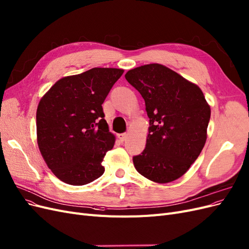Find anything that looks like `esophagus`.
Here are the masks:
<instances>
[{
	"instance_id": "34e87169",
	"label": "esophagus",
	"mask_w": 249,
	"mask_h": 249,
	"mask_svg": "<svg viewBox=\"0 0 249 249\" xmlns=\"http://www.w3.org/2000/svg\"><path fill=\"white\" fill-rule=\"evenodd\" d=\"M117 137L120 141H125L127 138V134L126 133H122V134H118Z\"/></svg>"
}]
</instances>
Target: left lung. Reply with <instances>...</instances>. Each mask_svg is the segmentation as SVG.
<instances>
[{"label":"left lung","mask_w":249,"mask_h":249,"mask_svg":"<svg viewBox=\"0 0 249 249\" xmlns=\"http://www.w3.org/2000/svg\"><path fill=\"white\" fill-rule=\"evenodd\" d=\"M124 77L142 95L149 118L146 145L133 158L134 166L155 183L173 182L206 144L210 105L196 84L162 64L141 65Z\"/></svg>","instance_id":"8db88e82"}]
</instances>
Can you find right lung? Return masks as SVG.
<instances>
[{"mask_svg": "<svg viewBox=\"0 0 249 249\" xmlns=\"http://www.w3.org/2000/svg\"><path fill=\"white\" fill-rule=\"evenodd\" d=\"M124 70L94 67L63 77L46 92L36 112L37 144L44 162L62 182L82 186L105 171L104 157L115 136L102 105Z\"/></svg>", "mask_w": 249, "mask_h": 249, "instance_id": "1", "label": "right lung"}]
</instances>
